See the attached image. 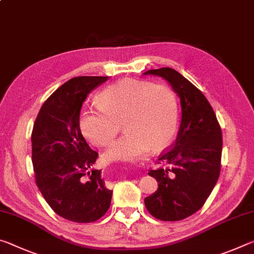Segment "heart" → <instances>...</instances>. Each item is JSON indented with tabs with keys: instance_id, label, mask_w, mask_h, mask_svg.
<instances>
[{
	"instance_id": "b5f03b06",
	"label": "heart",
	"mask_w": 254,
	"mask_h": 254,
	"mask_svg": "<svg viewBox=\"0 0 254 254\" xmlns=\"http://www.w3.org/2000/svg\"><path fill=\"white\" fill-rule=\"evenodd\" d=\"M97 109L81 112L83 135L97 147L112 142L122 124L126 132L104 153L109 162H131L173 142L178 127V102L171 88L145 80L122 79L97 95Z\"/></svg>"
}]
</instances>
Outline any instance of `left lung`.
<instances>
[{
	"label": "left lung",
	"mask_w": 254,
	"mask_h": 254,
	"mask_svg": "<svg viewBox=\"0 0 254 254\" xmlns=\"http://www.w3.org/2000/svg\"><path fill=\"white\" fill-rule=\"evenodd\" d=\"M143 75L162 77L177 94L182 121L175 144L159 157L166 167L149 170L158 189L144 205L160 221H180L205 204L221 171L222 131L212 106L196 86L177 70L165 67Z\"/></svg>",
	"instance_id": "1"
}]
</instances>
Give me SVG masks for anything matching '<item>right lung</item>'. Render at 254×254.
Wrapping results in <instances>:
<instances>
[{
    "mask_svg": "<svg viewBox=\"0 0 254 254\" xmlns=\"http://www.w3.org/2000/svg\"><path fill=\"white\" fill-rule=\"evenodd\" d=\"M107 79L80 76L66 81L44 103L33 126L36 184L54 212L71 222H95L111 205L113 190L105 187L101 170L93 169L98 153L89 148L79 127L86 97Z\"/></svg>",
    "mask_w": 254,
    "mask_h": 254,
    "instance_id": "add662e5",
    "label": "right lung"
}]
</instances>
